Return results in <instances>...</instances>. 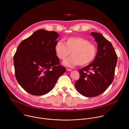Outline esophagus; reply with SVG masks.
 I'll list each match as a JSON object with an SVG mask.
<instances>
[{"label": "esophagus", "mask_w": 129, "mask_h": 129, "mask_svg": "<svg viewBox=\"0 0 129 129\" xmlns=\"http://www.w3.org/2000/svg\"><path fill=\"white\" fill-rule=\"evenodd\" d=\"M66 70L67 71H71L72 70L71 69H69V68H66Z\"/></svg>", "instance_id": "34e87169"}]
</instances>
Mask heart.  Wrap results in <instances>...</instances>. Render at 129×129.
Returning a JSON list of instances; mask_svg holds the SVG:
<instances>
[{"label": "heart", "instance_id": "b5f03b06", "mask_svg": "<svg viewBox=\"0 0 129 129\" xmlns=\"http://www.w3.org/2000/svg\"><path fill=\"white\" fill-rule=\"evenodd\" d=\"M54 51L57 57L61 60L71 57L63 62L68 67H73L79 64L87 66L92 62L97 54L96 46L89 40L82 37H71L65 39L64 44L59 41L54 46Z\"/></svg>", "mask_w": 129, "mask_h": 129}]
</instances>
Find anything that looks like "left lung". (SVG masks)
<instances>
[{
  "instance_id": "1",
  "label": "left lung",
  "mask_w": 129,
  "mask_h": 129,
  "mask_svg": "<svg viewBox=\"0 0 129 129\" xmlns=\"http://www.w3.org/2000/svg\"><path fill=\"white\" fill-rule=\"evenodd\" d=\"M90 35L98 44L96 57L91 64L79 70L80 77L75 83L77 90L86 97L98 96L111 85L117 61L111 42L100 33L92 32Z\"/></svg>"
}]
</instances>
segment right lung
I'll list each match as a JSON object with an SVG mask.
<instances>
[{
	"label": "right lung",
	"mask_w": 129,
	"mask_h": 129,
	"mask_svg": "<svg viewBox=\"0 0 129 129\" xmlns=\"http://www.w3.org/2000/svg\"><path fill=\"white\" fill-rule=\"evenodd\" d=\"M59 35L40 29L23 40L14 56L17 82L34 95L47 94L54 87L66 69L60 65L54 51Z\"/></svg>",
	"instance_id": "right-lung-1"
}]
</instances>
